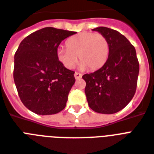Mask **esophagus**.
I'll list each match as a JSON object with an SVG mask.
<instances>
[{
    "label": "esophagus",
    "mask_w": 154,
    "mask_h": 154,
    "mask_svg": "<svg viewBox=\"0 0 154 154\" xmlns=\"http://www.w3.org/2000/svg\"><path fill=\"white\" fill-rule=\"evenodd\" d=\"M74 77H75V78H76V79H80V78L82 77V75L81 74V73H79V72H76L74 73Z\"/></svg>",
    "instance_id": "esophagus-1"
}]
</instances>
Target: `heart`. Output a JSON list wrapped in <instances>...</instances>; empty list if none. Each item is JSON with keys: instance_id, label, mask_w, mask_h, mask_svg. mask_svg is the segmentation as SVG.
<instances>
[{"instance_id": "1", "label": "heart", "mask_w": 154, "mask_h": 154, "mask_svg": "<svg viewBox=\"0 0 154 154\" xmlns=\"http://www.w3.org/2000/svg\"><path fill=\"white\" fill-rule=\"evenodd\" d=\"M65 48L57 50L58 60L68 69L74 68L77 56L82 69L95 71L103 67L109 57V45L106 37L101 33L82 32L70 37L65 42Z\"/></svg>"}]
</instances>
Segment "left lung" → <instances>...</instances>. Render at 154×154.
<instances>
[{
	"label": "left lung",
	"mask_w": 154,
	"mask_h": 154,
	"mask_svg": "<svg viewBox=\"0 0 154 154\" xmlns=\"http://www.w3.org/2000/svg\"><path fill=\"white\" fill-rule=\"evenodd\" d=\"M93 30L104 35L109 45L103 67L82 78L89 106L99 113L112 114L124 109L134 97L137 85L139 62L135 48L117 30L98 27Z\"/></svg>",
	"instance_id": "left-lung-1"
}]
</instances>
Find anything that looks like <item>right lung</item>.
<instances>
[{
	"label": "right lung",
	"mask_w": 154,
	"mask_h": 154,
	"mask_svg": "<svg viewBox=\"0 0 154 154\" xmlns=\"http://www.w3.org/2000/svg\"><path fill=\"white\" fill-rule=\"evenodd\" d=\"M76 32L46 27L20 42L14 56L13 79L25 107L40 115L65 109L74 72L58 60L57 50L63 40Z\"/></svg>",
	"instance_id": "obj_1"
}]
</instances>
